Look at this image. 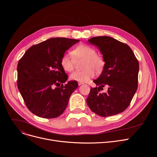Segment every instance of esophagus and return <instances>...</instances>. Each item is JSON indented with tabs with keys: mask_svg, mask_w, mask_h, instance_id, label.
<instances>
[{
	"mask_svg": "<svg viewBox=\"0 0 157 157\" xmlns=\"http://www.w3.org/2000/svg\"><path fill=\"white\" fill-rule=\"evenodd\" d=\"M81 85H83V83H81V82H78V85L80 86Z\"/></svg>",
	"mask_w": 157,
	"mask_h": 157,
	"instance_id": "1",
	"label": "esophagus"
}]
</instances>
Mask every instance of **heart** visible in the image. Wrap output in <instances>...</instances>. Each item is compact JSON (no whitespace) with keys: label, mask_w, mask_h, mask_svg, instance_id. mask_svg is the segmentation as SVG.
Segmentation results:
<instances>
[{"label":"heart","mask_w":157,"mask_h":157,"mask_svg":"<svg viewBox=\"0 0 157 157\" xmlns=\"http://www.w3.org/2000/svg\"><path fill=\"white\" fill-rule=\"evenodd\" d=\"M95 49L86 44H79L72 51L71 53H65L60 59L62 68L67 72L74 70L75 60L84 59L83 70L75 71L70 76L71 79L79 82H86L94 76V69L100 72L105 65V61L100 55L96 54Z\"/></svg>","instance_id":"b5f03b06"}]
</instances>
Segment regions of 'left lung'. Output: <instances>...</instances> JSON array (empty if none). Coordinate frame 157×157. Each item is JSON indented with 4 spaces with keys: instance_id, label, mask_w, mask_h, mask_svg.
<instances>
[{
    "instance_id": "8db88e82",
    "label": "left lung",
    "mask_w": 157,
    "mask_h": 157,
    "mask_svg": "<svg viewBox=\"0 0 157 157\" xmlns=\"http://www.w3.org/2000/svg\"><path fill=\"white\" fill-rule=\"evenodd\" d=\"M88 41L99 49L105 65L100 76L94 81L98 87L90 89L87 105L103 117L124 111L137 89L139 67L134 52L127 44L111 37H94ZM105 86L108 91L101 93Z\"/></svg>"
}]
</instances>
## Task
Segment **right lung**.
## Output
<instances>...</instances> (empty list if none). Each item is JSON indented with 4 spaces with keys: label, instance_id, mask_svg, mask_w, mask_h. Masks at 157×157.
Segmentation results:
<instances>
[{
    "label": "right lung",
    "instance_id": "add662e5",
    "mask_svg": "<svg viewBox=\"0 0 157 157\" xmlns=\"http://www.w3.org/2000/svg\"><path fill=\"white\" fill-rule=\"evenodd\" d=\"M79 40L50 38L32 46L19 60L18 88L28 109L44 118L59 117L65 111L69 98L78 86L60 64L65 52Z\"/></svg>",
    "mask_w": 157,
    "mask_h": 157
}]
</instances>
